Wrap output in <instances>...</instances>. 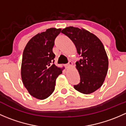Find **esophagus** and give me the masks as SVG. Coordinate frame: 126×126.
I'll list each match as a JSON object with an SVG mask.
<instances>
[{
	"mask_svg": "<svg viewBox=\"0 0 126 126\" xmlns=\"http://www.w3.org/2000/svg\"><path fill=\"white\" fill-rule=\"evenodd\" d=\"M72 64H73V63H72V62H69V63H68V64H66V68H70V67L72 66Z\"/></svg>",
	"mask_w": 126,
	"mask_h": 126,
	"instance_id": "esophagus-1",
	"label": "esophagus"
}]
</instances>
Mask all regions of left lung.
<instances>
[{
	"label": "left lung",
	"mask_w": 126,
	"mask_h": 126,
	"mask_svg": "<svg viewBox=\"0 0 126 126\" xmlns=\"http://www.w3.org/2000/svg\"><path fill=\"white\" fill-rule=\"evenodd\" d=\"M62 33L74 43L81 57L76 63L80 82L74 87L85 94L94 92L102 85L109 68V60L102 43L96 35L83 28L68 27Z\"/></svg>",
	"instance_id": "1"
}]
</instances>
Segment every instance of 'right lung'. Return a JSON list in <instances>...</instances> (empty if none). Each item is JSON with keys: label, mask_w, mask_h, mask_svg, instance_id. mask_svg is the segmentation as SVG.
Listing matches in <instances>:
<instances>
[{"label": "right lung", "mask_w": 126, "mask_h": 126, "mask_svg": "<svg viewBox=\"0 0 126 126\" xmlns=\"http://www.w3.org/2000/svg\"><path fill=\"white\" fill-rule=\"evenodd\" d=\"M61 29L50 28L32 38L25 46L21 64V78L30 95L38 99L47 98L55 90L56 79L62 69L54 63L52 48Z\"/></svg>", "instance_id": "right-lung-1"}]
</instances>
